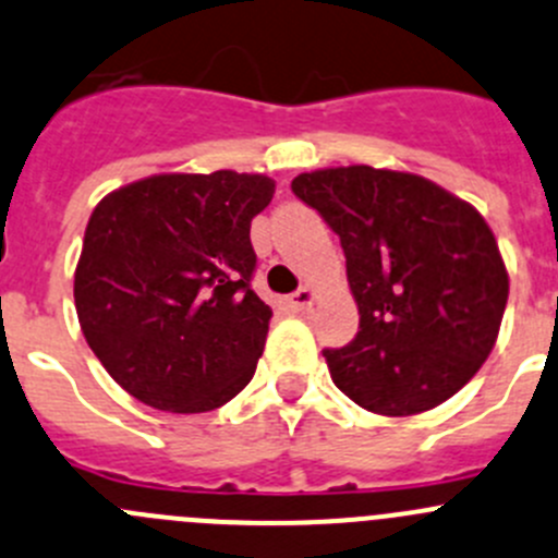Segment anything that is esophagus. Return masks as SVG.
Listing matches in <instances>:
<instances>
[{
    "instance_id": "1",
    "label": "esophagus",
    "mask_w": 558,
    "mask_h": 558,
    "mask_svg": "<svg viewBox=\"0 0 558 558\" xmlns=\"http://www.w3.org/2000/svg\"><path fill=\"white\" fill-rule=\"evenodd\" d=\"M313 300H316V289H311V286H302V289H296L294 294L289 296V305L294 307V311H305V307L313 305Z\"/></svg>"
}]
</instances>
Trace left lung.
<instances>
[{
    "label": "left lung",
    "mask_w": 558,
    "mask_h": 558,
    "mask_svg": "<svg viewBox=\"0 0 558 558\" xmlns=\"http://www.w3.org/2000/svg\"><path fill=\"white\" fill-rule=\"evenodd\" d=\"M296 198L340 236L360 332L324 349L335 387L384 416L445 403L499 338L510 278L483 215L425 177L340 166L300 174Z\"/></svg>",
    "instance_id": "8db88e82"
}]
</instances>
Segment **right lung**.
Listing matches in <instances>:
<instances>
[{
	"instance_id": "right-lung-1",
	"label": "right lung",
	"mask_w": 558,
	"mask_h": 558,
	"mask_svg": "<svg viewBox=\"0 0 558 558\" xmlns=\"http://www.w3.org/2000/svg\"><path fill=\"white\" fill-rule=\"evenodd\" d=\"M272 193L264 174H155L92 209L75 313L133 398L202 414L247 387L272 318L251 289V220Z\"/></svg>"
}]
</instances>
